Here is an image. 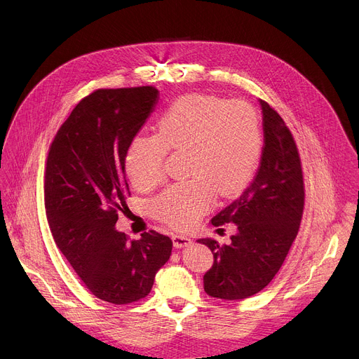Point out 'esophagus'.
Instances as JSON below:
<instances>
[{
	"label": "esophagus",
	"mask_w": 359,
	"mask_h": 359,
	"mask_svg": "<svg viewBox=\"0 0 359 359\" xmlns=\"http://www.w3.org/2000/svg\"><path fill=\"white\" fill-rule=\"evenodd\" d=\"M172 240H173V245L176 248H183V247H189V245L193 244V240L189 238L187 236H183V234H175L172 237Z\"/></svg>",
	"instance_id": "1"
}]
</instances>
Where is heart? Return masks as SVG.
Segmentation results:
<instances>
[{
    "mask_svg": "<svg viewBox=\"0 0 359 359\" xmlns=\"http://www.w3.org/2000/svg\"><path fill=\"white\" fill-rule=\"evenodd\" d=\"M262 129L255 111L243 100L212 95L176 99L158 121V133L132 140L126 172L136 189L147 190L165 177L169 149L187 150V180L163 190L153 213L175 229L193 226L220 197L238 193L252 177L262 156Z\"/></svg>",
    "mask_w": 359,
    "mask_h": 359,
    "instance_id": "heart-1",
    "label": "heart"
}]
</instances>
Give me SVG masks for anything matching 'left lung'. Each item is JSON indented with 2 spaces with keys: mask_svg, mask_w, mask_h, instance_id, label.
I'll return each mask as SVG.
<instances>
[{
  "mask_svg": "<svg viewBox=\"0 0 359 359\" xmlns=\"http://www.w3.org/2000/svg\"><path fill=\"white\" fill-rule=\"evenodd\" d=\"M264 147L251 184L212 219L236 224L230 243L200 238L215 257L204 274V291L215 298L243 299L262 291L281 269L297 237L304 210V180L298 149L283 118L260 99ZM222 229H217V231Z\"/></svg>",
  "mask_w": 359,
  "mask_h": 359,
  "instance_id": "8db88e82",
  "label": "left lung"
}]
</instances>
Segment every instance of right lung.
Masks as SVG:
<instances>
[{
	"label": "right lung",
	"mask_w": 359,
	"mask_h": 359,
	"mask_svg": "<svg viewBox=\"0 0 359 359\" xmlns=\"http://www.w3.org/2000/svg\"><path fill=\"white\" fill-rule=\"evenodd\" d=\"M158 99L153 86L95 90L62 123L46 159L50 233L86 288L118 305L144 298L172 254L168 236L150 230L130 241L115 229L130 196L126 153Z\"/></svg>",
	"instance_id": "obj_1"
}]
</instances>
